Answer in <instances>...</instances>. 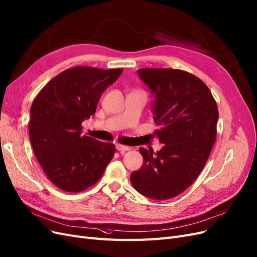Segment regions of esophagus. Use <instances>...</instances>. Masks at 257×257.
<instances>
[{
	"instance_id": "1",
	"label": "esophagus",
	"mask_w": 257,
	"mask_h": 257,
	"mask_svg": "<svg viewBox=\"0 0 257 257\" xmlns=\"http://www.w3.org/2000/svg\"><path fill=\"white\" fill-rule=\"evenodd\" d=\"M116 150L120 153V154H123L125 152L129 151V147L128 146H123V145H120V144H117L116 145Z\"/></svg>"
}]
</instances>
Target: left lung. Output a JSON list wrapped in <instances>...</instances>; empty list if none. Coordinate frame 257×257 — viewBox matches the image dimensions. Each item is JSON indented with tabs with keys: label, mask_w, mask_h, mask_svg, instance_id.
Instances as JSON below:
<instances>
[{
	"label": "left lung",
	"mask_w": 257,
	"mask_h": 257,
	"mask_svg": "<svg viewBox=\"0 0 257 257\" xmlns=\"http://www.w3.org/2000/svg\"><path fill=\"white\" fill-rule=\"evenodd\" d=\"M139 76L151 87L155 130L164 146L154 155L141 147L144 164L131 174L138 192L153 200H169L191 186L216 142L219 111L204 82L180 69L142 68Z\"/></svg>",
	"instance_id": "8db88e82"
}]
</instances>
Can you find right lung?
<instances>
[{"mask_svg": "<svg viewBox=\"0 0 257 257\" xmlns=\"http://www.w3.org/2000/svg\"><path fill=\"white\" fill-rule=\"evenodd\" d=\"M122 68L77 66L51 79L31 106L29 134L41 169L66 192H81L101 178L115 145L82 136V121L95 114L104 89Z\"/></svg>", "mask_w": 257, "mask_h": 257, "instance_id": "right-lung-1", "label": "right lung"}]
</instances>
